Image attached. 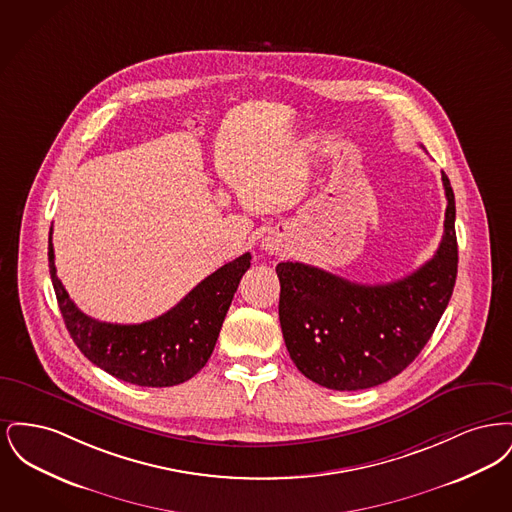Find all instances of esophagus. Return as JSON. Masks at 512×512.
I'll list each match as a JSON object with an SVG mask.
<instances>
[{
  "instance_id": "esophagus-1",
  "label": "esophagus",
  "mask_w": 512,
  "mask_h": 512,
  "mask_svg": "<svg viewBox=\"0 0 512 512\" xmlns=\"http://www.w3.org/2000/svg\"><path fill=\"white\" fill-rule=\"evenodd\" d=\"M263 247L267 249L268 253H276V251L280 249V244H278L276 240H265V242H263Z\"/></svg>"
}]
</instances>
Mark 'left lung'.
Returning <instances> with one entry per match:
<instances>
[{
    "label": "left lung",
    "instance_id": "left-lung-1",
    "mask_svg": "<svg viewBox=\"0 0 512 512\" xmlns=\"http://www.w3.org/2000/svg\"><path fill=\"white\" fill-rule=\"evenodd\" d=\"M447 197L436 255L390 284H357L322 268L278 263L280 326L293 363L328 390L380 386L413 363L432 338L457 280L455 194Z\"/></svg>",
    "mask_w": 512,
    "mask_h": 512
}]
</instances>
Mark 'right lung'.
<instances>
[{
  "label": "right lung",
  "instance_id": "right-lung-1",
  "mask_svg": "<svg viewBox=\"0 0 512 512\" xmlns=\"http://www.w3.org/2000/svg\"><path fill=\"white\" fill-rule=\"evenodd\" d=\"M49 274L65 326L76 347L101 370L144 388L178 386L209 361L251 255L226 263L201 280L176 307L142 324L99 322L84 315L55 270L49 232Z\"/></svg>",
  "mask_w": 512,
  "mask_h": 512
}]
</instances>
